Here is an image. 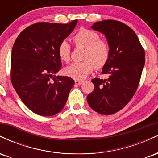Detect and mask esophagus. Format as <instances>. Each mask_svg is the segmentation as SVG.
Here are the masks:
<instances>
[{
    "mask_svg": "<svg viewBox=\"0 0 158 158\" xmlns=\"http://www.w3.org/2000/svg\"><path fill=\"white\" fill-rule=\"evenodd\" d=\"M83 82H84V81H81V80H75V84L76 85H81Z\"/></svg>",
    "mask_w": 158,
    "mask_h": 158,
    "instance_id": "1",
    "label": "esophagus"
}]
</instances>
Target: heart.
I'll list each match as a JSON object with an SVG mask.
<instances>
[{"label": "heart", "mask_w": 158, "mask_h": 158, "mask_svg": "<svg viewBox=\"0 0 158 158\" xmlns=\"http://www.w3.org/2000/svg\"><path fill=\"white\" fill-rule=\"evenodd\" d=\"M76 46L85 49L83 55L85 61L74 62L64 68V74L76 80H82L96 68H102L109 60L110 48L106 40L100 39L97 32L81 29L73 38ZM58 53L61 61L70 60L71 48L67 41H62L58 48Z\"/></svg>", "instance_id": "heart-1"}]
</instances>
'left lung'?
I'll return each mask as SVG.
<instances>
[{"label": "left lung", "instance_id": "left-lung-1", "mask_svg": "<svg viewBox=\"0 0 158 158\" xmlns=\"http://www.w3.org/2000/svg\"><path fill=\"white\" fill-rule=\"evenodd\" d=\"M91 28L105 35L110 45L109 60L102 70L109 77L92 79L94 90L87 101L97 113L110 115L123 109L135 95L145 64V50L134 30L120 21H98Z\"/></svg>", "mask_w": 158, "mask_h": 158}]
</instances>
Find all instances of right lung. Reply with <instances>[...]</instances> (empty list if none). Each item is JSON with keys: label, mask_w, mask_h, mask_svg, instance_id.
I'll return each mask as SVG.
<instances>
[{"label": "right lung", "mask_w": 158, "mask_h": 158, "mask_svg": "<svg viewBox=\"0 0 158 158\" xmlns=\"http://www.w3.org/2000/svg\"><path fill=\"white\" fill-rule=\"evenodd\" d=\"M39 22L23 30L11 55V81L22 102L39 115L48 117L63 109L74 85L73 79L56 76L61 61L58 48L77 23Z\"/></svg>", "instance_id": "add662e5"}]
</instances>
